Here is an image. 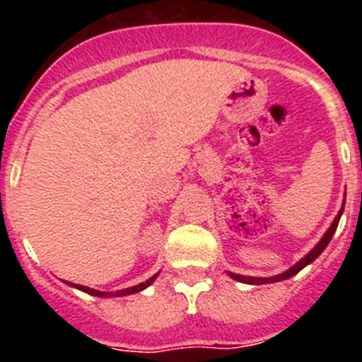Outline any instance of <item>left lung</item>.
<instances>
[{"instance_id":"obj_1","label":"left lung","mask_w":362,"mask_h":362,"mask_svg":"<svg viewBox=\"0 0 362 362\" xmlns=\"http://www.w3.org/2000/svg\"><path fill=\"white\" fill-rule=\"evenodd\" d=\"M343 206H344V204H343ZM343 210L344 209L339 210V214H337V216H335V219H334V223H332V226H330V228H328V232H326L325 235H322L321 241H319L317 245H315V248H313V250L310 252V254H306L305 257L300 259L299 263L293 264V267L290 268V270L283 272V274H279V276H276V277H246V276H239V274H232V272H230V277H232V279H235V281H241V283L264 284V283H277V281L288 279V277L296 276L297 272L303 270V268H305L306 264H310V263H312V261H315V259H317L319 255L322 254V250H325L326 246H328V243L332 241V235H334L335 230H337L339 219H341V216H343Z\"/></svg>"}]
</instances>
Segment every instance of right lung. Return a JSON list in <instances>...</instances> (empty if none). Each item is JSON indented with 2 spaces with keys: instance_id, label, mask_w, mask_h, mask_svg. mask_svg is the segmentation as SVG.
Returning a JSON list of instances; mask_svg holds the SVG:
<instances>
[{
  "instance_id": "right-lung-1",
  "label": "right lung",
  "mask_w": 362,
  "mask_h": 362,
  "mask_svg": "<svg viewBox=\"0 0 362 362\" xmlns=\"http://www.w3.org/2000/svg\"><path fill=\"white\" fill-rule=\"evenodd\" d=\"M158 277V274L156 276L150 277L148 281H145V283H139L136 284V286H132V288H127V290H117L116 293H110V292H98V290H92L88 288V286H81V284H72L69 283L70 286H76L78 290H81V292H86V293H90V296H95V297H121V296H129V293H136V292H141V290H145L146 286H150V284L153 283V279Z\"/></svg>"
}]
</instances>
